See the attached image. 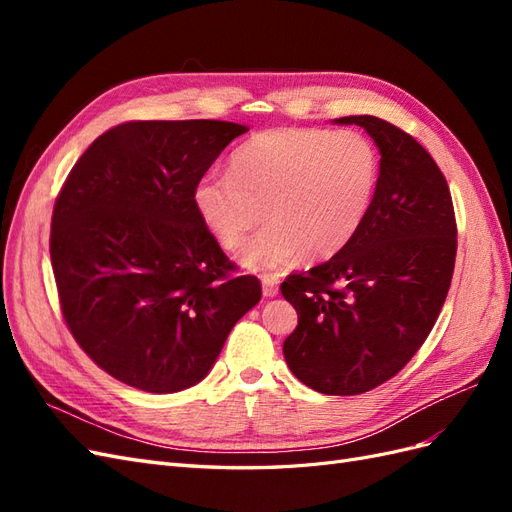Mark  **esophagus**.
<instances>
[{
    "label": "esophagus",
    "mask_w": 512,
    "mask_h": 512,
    "mask_svg": "<svg viewBox=\"0 0 512 512\" xmlns=\"http://www.w3.org/2000/svg\"><path fill=\"white\" fill-rule=\"evenodd\" d=\"M262 294H265V297H269V299H273V297H277V294H280V286H277L275 277L262 275Z\"/></svg>",
    "instance_id": "esophagus-1"
}]
</instances>
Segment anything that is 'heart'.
Segmentation results:
<instances>
[{"label":"heart","instance_id":"heart-1","mask_svg":"<svg viewBox=\"0 0 512 512\" xmlns=\"http://www.w3.org/2000/svg\"><path fill=\"white\" fill-rule=\"evenodd\" d=\"M380 153L361 132L277 128L256 134L230 158V173L200 177L192 203L224 250L245 245L252 269L329 260L356 237L374 203Z\"/></svg>","mask_w":512,"mask_h":512}]
</instances>
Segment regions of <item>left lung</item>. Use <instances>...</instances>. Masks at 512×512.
<instances>
[{
	"label": "left lung",
	"mask_w": 512,
	"mask_h": 512,
	"mask_svg": "<svg viewBox=\"0 0 512 512\" xmlns=\"http://www.w3.org/2000/svg\"><path fill=\"white\" fill-rule=\"evenodd\" d=\"M335 123L374 138L380 181L344 250L282 284L299 316L284 359L309 389L361 395L404 369L436 324L453 280L457 224L442 170L408 132L371 115Z\"/></svg>",
	"instance_id": "8db88e82"
}]
</instances>
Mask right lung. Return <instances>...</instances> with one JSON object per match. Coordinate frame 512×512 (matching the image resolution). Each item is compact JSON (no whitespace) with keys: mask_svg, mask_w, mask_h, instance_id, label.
Returning a JSON list of instances; mask_svg holds the SVG:
<instances>
[{"mask_svg":"<svg viewBox=\"0 0 512 512\" xmlns=\"http://www.w3.org/2000/svg\"><path fill=\"white\" fill-rule=\"evenodd\" d=\"M247 126L128 121L70 170L51 220L61 314L100 369L147 393L203 380L260 301L200 222L192 190Z\"/></svg>","mask_w":512,"mask_h":512,"instance_id":"add662e5","label":"right lung"}]
</instances>
